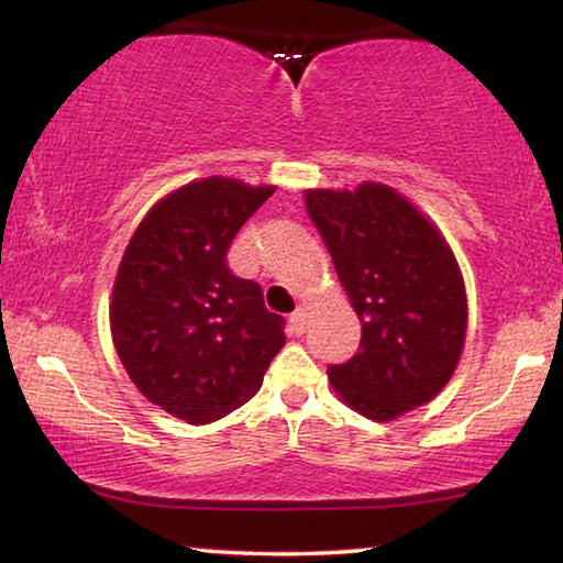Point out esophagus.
I'll list each match as a JSON object with an SVG mask.
<instances>
[{
  "instance_id": "obj_1",
  "label": "esophagus",
  "mask_w": 563,
  "mask_h": 563,
  "mask_svg": "<svg viewBox=\"0 0 563 563\" xmlns=\"http://www.w3.org/2000/svg\"><path fill=\"white\" fill-rule=\"evenodd\" d=\"M305 318H308V312H305V308L300 305V308H295V312L290 316V332H295V335H302L305 332Z\"/></svg>"
}]
</instances>
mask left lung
<instances>
[{"label": "left lung", "mask_w": 563, "mask_h": 563, "mask_svg": "<svg viewBox=\"0 0 563 563\" xmlns=\"http://www.w3.org/2000/svg\"><path fill=\"white\" fill-rule=\"evenodd\" d=\"M305 203L362 320L357 355L328 367L332 387L375 422L430 402L450 383L466 332L450 245L387 186L308 190Z\"/></svg>", "instance_id": "obj_1"}]
</instances>
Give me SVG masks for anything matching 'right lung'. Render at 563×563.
Listing matches in <instances>:
<instances>
[{"label": "right lung", "instance_id": "right-lung-1", "mask_svg": "<svg viewBox=\"0 0 563 563\" xmlns=\"http://www.w3.org/2000/svg\"><path fill=\"white\" fill-rule=\"evenodd\" d=\"M273 190L221 176L178 188L151 208L119 265L113 345L141 393L188 424L245 405L285 345V320L225 258Z\"/></svg>", "mask_w": 563, "mask_h": 563}]
</instances>
